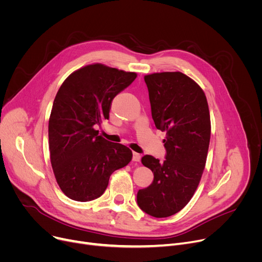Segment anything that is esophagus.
Listing matches in <instances>:
<instances>
[{"label":"esophagus","instance_id":"34e87169","mask_svg":"<svg viewBox=\"0 0 262 262\" xmlns=\"http://www.w3.org/2000/svg\"><path fill=\"white\" fill-rule=\"evenodd\" d=\"M140 159H141L140 154L136 153V152H134V153H133V160H134V161H140Z\"/></svg>","mask_w":262,"mask_h":262}]
</instances>
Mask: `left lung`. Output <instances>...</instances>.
Masks as SVG:
<instances>
[{
  "instance_id": "obj_1",
  "label": "left lung",
  "mask_w": 262,
  "mask_h": 262,
  "mask_svg": "<svg viewBox=\"0 0 262 262\" xmlns=\"http://www.w3.org/2000/svg\"><path fill=\"white\" fill-rule=\"evenodd\" d=\"M152 117L157 129L166 132V156L161 161L144 155L141 162L154 181L137 193L145 213L167 217L181 211L200 184L210 141L207 99L194 80L182 72L144 76Z\"/></svg>"
}]
</instances>
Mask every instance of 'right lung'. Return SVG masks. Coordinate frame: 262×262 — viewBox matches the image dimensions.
<instances>
[{"instance_id": "obj_1", "label": "right lung", "mask_w": 262, "mask_h": 262, "mask_svg": "<svg viewBox=\"0 0 262 262\" xmlns=\"http://www.w3.org/2000/svg\"><path fill=\"white\" fill-rule=\"evenodd\" d=\"M136 77L95 63L73 72L60 86L49 121V145L55 177L69 199L100 198L110 175L132 160L127 146L107 141L95 127L109 119L115 96Z\"/></svg>"}]
</instances>
